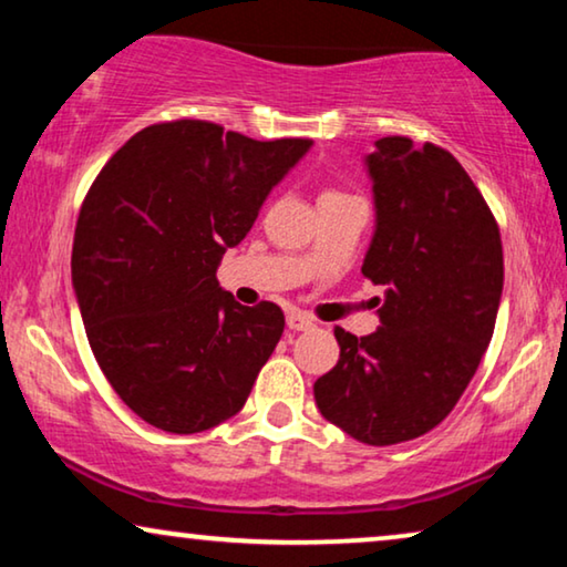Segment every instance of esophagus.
Wrapping results in <instances>:
<instances>
[{"instance_id":"34e87169","label":"esophagus","mask_w":567,"mask_h":567,"mask_svg":"<svg viewBox=\"0 0 567 567\" xmlns=\"http://www.w3.org/2000/svg\"><path fill=\"white\" fill-rule=\"evenodd\" d=\"M286 328L299 332V330H312L315 328V320L305 312H299V309H291L289 315H286Z\"/></svg>"}]
</instances>
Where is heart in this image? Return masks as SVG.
Masks as SVG:
<instances>
[{
	"mask_svg": "<svg viewBox=\"0 0 567 567\" xmlns=\"http://www.w3.org/2000/svg\"><path fill=\"white\" fill-rule=\"evenodd\" d=\"M322 196H343V193H336V190H328V193H322Z\"/></svg>",
	"mask_w": 567,
	"mask_h": 567,
	"instance_id": "heart-1",
	"label": "heart"
}]
</instances>
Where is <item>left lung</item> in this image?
I'll return each instance as SVG.
<instances>
[{
  "instance_id": "1",
  "label": "left lung",
  "mask_w": 567,
  "mask_h": 567,
  "mask_svg": "<svg viewBox=\"0 0 567 567\" xmlns=\"http://www.w3.org/2000/svg\"><path fill=\"white\" fill-rule=\"evenodd\" d=\"M367 162L377 231L361 274L384 286L379 328H336L340 359L315 400L348 436L392 446L436 429L475 377L498 317L503 245L452 152L386 136Z\"/></svg>"
}]
</instances>
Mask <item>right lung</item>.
<instances>
[{
    "mask_svg": "<svg viewBox=\"0 0 567 567\" xmlns=\"http://www.w3.org/2000/svg\"><path fill=\"white\" fill-rule=\"evenodd\" d=\"M309 146L162 121L90 185L74 229L76 301L105 379L154 429L208 431L250 398L286 320L274 301L243 307L221 291L216 266Z\"/></svg>",
    "mask_w": 567,
    "mask_h": 567,
    "instance_id": "obj_1",
    "label": "right lung"
}]
</instances>
